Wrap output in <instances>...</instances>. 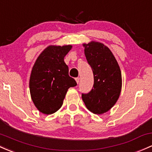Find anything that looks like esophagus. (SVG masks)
I'll return each mask as SVG.
<instances>
[{
    "instance_id": "esophagus-1",
    "label": "esophagus",
    "mask_w": 152,
    "mask_h": 152,
    "mask_svg": "<svg viewBox=\"0 0 152 152\" xmlns=\"http://www.w3.org/2000/svg\"><path fill=\"white\" fill-rule=\"evenodd\" d=\"M76 83H77V84H79V80H80V78L79 77H77V78H76Z\"/></svg>"
}]
</instances>
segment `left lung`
Returning <instances> with one entry per match:
<instances>
[{"label": "left lung", "mask_w": 152, "mask_h": 152, "mask_svg": "<svg viewBox=\"0 0 152 152\" xmlns=\"http://www.w3.org/2000/svg\"><path fill=\"white\" fill-rule=\"evenodd\" d=\"M83 45L94 74V85L91 91L81 94V97L89 111L103 114L110 110L119 98L122 87L121 69L110 50L104 44L92 41Z\"/></svg>", "instance_id": "1"}]
</instances>
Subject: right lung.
<instances>
[{
    "label": "right lung",
    "mask_w": 152,
    "mask_h": 152,
    "mask_svg": "<svg viewBox=\"0 0 152 152\" xmlns=\"http://www.w3.org/2000/svg\"><path fill=\"white\" fill-rule=\"evenodd\" d=\"M72 46L50 45L37 59L29 79L31 97L38 110L46 115L58 111L70 87L76 86L68 75L65 56Z\"/></svg>",
    "instance_id": "1"
}]
</instances>
